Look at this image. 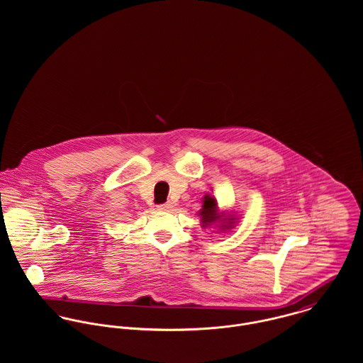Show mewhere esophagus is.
<instances>
[{
    "instance_id": "34e87169",
    "label": "esophagus",
    "mask_w": 363,
    "mask_h": 363,
    "mask_svg": "<svg viewBox=\"0 0 363 363\" xmlns=\"http://www.w3.org/2000/svg\"><path fill=\"white\" fill-rule=\"evenodd\" d=\"M173 206H172V203H164V204H160L159 206V209H163V211H169V209H172Z\"/></svg>"
}]
</instances>
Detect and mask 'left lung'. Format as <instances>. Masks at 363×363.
Returning a JSON list of instances; mask_svg holds the SVG:
<instances>
[{
    "mask_svg": "<svg viewBox=\"0 0 363 363\" xmlns=\"http://www.w3.org/2000/svg\"><path fill=\"white\" fill-rule=\"evenodd\" d=\"M199 213H200V216H201L203 225H206V226L213 223V222H216V220H219V218H222V215L218 212L216 200H215L212 196H209V194H207V196L204 197V200H203V209H201ZM233 220H235L233 216H230V215H229V218L225 216V218L220 219L219 228H220V229H225V228L229 229V228H232Z\"/></svg>",
    "mask_w": 363,
    "mask_h": 363,
    "instance_id": "1",
    "label": "left lung"
}]
</instances>
